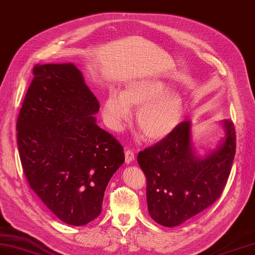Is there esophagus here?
<instances>
[{
  "label": "esophagus",
  "mask_w": 255,
  "mask_h": 255,
  "mask_svg": "<svg viewBox=\"0 0 255 255\" xmlns=\"http://www.w3.org/2000/svg\"><path fill=\"white\" fill-rule=\"evenodd\" d=\"M134 159V153L131 149H126L125 151V161L126 164H130V162H132Z\"/></svg>",
  "instance_id": "34e87169"
}]
</instances>
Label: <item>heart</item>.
<instances>
[{
	"label": "heart",
	"mask_w": 255,
	"mask_h": 255,
	"mask_svg": "<svg viewBox=\"0 0 255 255\" xmlns=\"http://www.w3.org/2000/svg\"><path fill=\"white\" fill-rule=\"evenodd\" d=\"M155 78H141L127 84L123 93L111 91L103 101L102 115L108 125L120 129L130 117V108H139L136 126L143 138L158 141L178 127L183 116V100Z\"/></svg>",
	"instance_id": "obj_1"
}]
</instances>
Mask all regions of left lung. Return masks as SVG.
I'll list each match as a JSON object with an SVG mask.
<instances>
[{
  "instance_id": "1",
  "label": "left lung",
  "mask_w": 255,
  "mask_h": 255,
  "mask_svg": "<svg viewBox=\"0 0 255 255\" xmlns=\"http://www.w3.org/2000/svg\"><path fill=\"white\" fill-rule=\"evenodd\" d=\"M224 127L223 143L204 159L194 154L190 121L138 154L146 178L148 213L158 224L178 226L220 198L236 153L233 121H225Z\"/></svg>"
}]
</instances>
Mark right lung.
<instances>
[{
	"mask_svg": "<svg viewBox=\"0 0 255 255\" xmlns=\"http://www.w3.org/2000/svg\"><path fill=\"white\" fill-rule=\"evenodd\" d=\"M33 76L16 124L23 172L58 219L82 226L101 213L124 147L96 124L99 101L74 64H37Z\"/></svg>",
	"mask_w": 255,
	"mask_h": 255,
	"instance_id": "1",
	"label": "right lung"
}]
</instances>
